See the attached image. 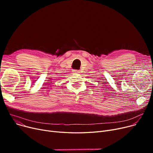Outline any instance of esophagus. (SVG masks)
<instances>
[{
  "label": "esophagus",
  "mask_w": 153,
  "mask_h": 153,
  "mask_svg": "<svg viewBox=\"0 0 153 153\" xmlns=\"http://www.w3.org/2000/svg\"><path fill=\"white\" fill-rule=\"evenodd\" d=\"M73 72L75 74H78V73H79L80 71L78 70H73Z\"/></svg>",
  "instance_id": "obj_1"
}]
</instances>
